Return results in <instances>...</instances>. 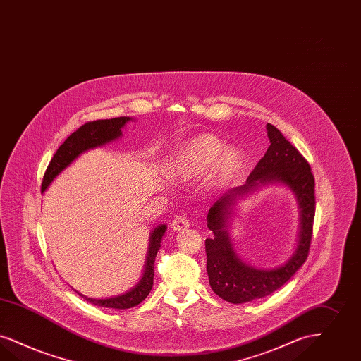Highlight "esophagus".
<instances>
[{
	"instance_id": "34e87169",
	"label": "esophagus",
	"mask_w": 361,
	"mask_h": 361,
	"mask_svg": "<svg viewBox=\"0 0 361 361\" xmlns=\"http://www.w3.org/2000/svg\"><path fill=\"white\" fill-rule=\"evenodd\" d=\"M188 227H189V221H188L187 217L181 216V215L174 217L173 221H172L173 231H185Z\"/></svg>"
}]
</instances>
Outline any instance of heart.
<instances>
[{
    "label": "heart",
    "instance_id": "1",
    "mask_svg": "<svg viewBox=\"0 0 361 361\" xmlns=\"http://www.w3.org/2000/svg\"><path fill=\"white\" fill-rule=\"evenodd\" d=\"M243 168L236 147H226L212 134H199L181 145L166 165V176L177 184H189L207 174V187L220 190L231 185Z\"/></svg>",
    "mask_w": 361,
    "mask_h": 361
}]
</instances>
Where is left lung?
<instances>
[{
  "mask_svg": "<svg viewBox=\"0 0 361 361\" xmlns=\"http://www.w3.org/2000/svg\"><path fill=\"white\" fill-rule=\"evenodd\" d=\"M270 146L250 173L245 184L226 192L209 209L207 226L214 236L205 240L209 285L220 298L245 303L270 295L298 271L309 254L316 212L314 177L307 161L283 134L267 123ZM269 185L286 186L295 195L300 209V232L292 257L274 269L248 265L234 251L229 223L240 200Z\"/></svg>",
  "mask_w": 361,
  "mask_h": 361,
  "instance_id": "8db88e82",
  "label": "left lung"
}]
</instances>
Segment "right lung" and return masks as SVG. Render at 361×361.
<instances>
[{"label":"right lung","mask_w":361,"mask_h":361,"mask_svg":"<svg viewBox=\"0 0 361 361\" xmlns=\"http://www.w3.org/2000/svg\"><path fill=\"white\" fill-rule=\"evenodd\" d=\"M130 121H134V119L130 116L99 119V121L88 122L86 125L80 126L76 131H73V134L64 141V144L59 147L54 159H51L47 168V172L44 174L42 193H44L59 174L61 173L64 169H67L79 156H82L88 150L102 147L104 145L111 144L116 140H119L122 137V129ZM166 228H168L166 224H159L153 231L150 232L147 255L145 259L144 273L141 275L140 281L130 290L109 298H90L76 290L75 291L88 302L101 307L129 309L142 302L153 288L154 260L157 257Z\"/></svg>","instance_id":"obj_1"}]
</instances>
